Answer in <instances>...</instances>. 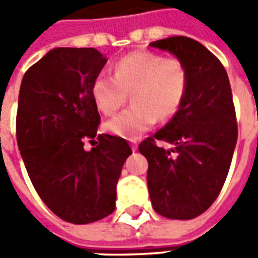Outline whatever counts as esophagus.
Here are the masks:
<instances>
[{
    "instance_id": "obj_1",
    "label": "esophagus",
    "mask_w": 258,
    "mask_h": 258,
    "mask_svg": "<svg viewBox=\"0 0 258 258\" xmlns=\"http://www.w3.org/2000/svg\"><path fill=\"white\" fill-rule=\"evenodd\" d=\"M131 149H133V152H135L137 149H138V146L135 145V144H133V145H131Z\"/></svg>"
}]
</instances>
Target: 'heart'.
Masks as SVG:
<instances>
[{
	"label": "heart",
	"mask_w": 258,
	"mask_h": 258,
	"mask_svg": "<svg viewBox=\"0 0 258 258\" xmlns=\"http://www.w3.org/2000/svg\"><path fill=\"white\" fill-rule=\"evenodd\" d=\"M188 84L189 73L182 60L137 51L114 64V76H96L91 91L96 107L105 114L117 112L133 96V107L107 120L105 130L134 141L151 130L156 118L166 121L178 113Z\"/></svg>",
	"instance_id": "b5f03b06"
}]
</instances>
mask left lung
<instances>
[{
    "instance_id": "obj_1",
    "label": "left lung",
    "mask_w": 258,
    "mask_h": 258,
    "mask_svg": "<svg viewBox=\"0 0 258 258\" xmlns=\"http://www.w3.org/2000/svg\"><path fill=\"white\" fill-rule=\"evenodd\" d=\"M149 45L182 60L189 73L178 113L140 144L149 164V196L160 216L190 220L213 205L229 171L238 141L232 91L221 62L200 42L177 36ZM155 139L173 148H159Z\"/></svg>"
}]
</instances>
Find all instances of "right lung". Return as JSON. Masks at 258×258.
Wrapping results in <instances>:
<instances>
[{"mask_svg": "<svg viewBox=\"0 0 258 258\" xmlns=\"http://www.w3.org/2000/svg\"><path fill=\"white\" fill-rule=\"evenodd\" d=\"M107 59L95 48H53L23 76L16 138L26 170L42 202L59 218L90 224L116 206V185L133 153L113 135L94 140L101 121L92 83Z\"/></svg>", "mask_w": 258, "mask_h": 258, "instance_id": "1", "label": "right lung"}]
</instances>
